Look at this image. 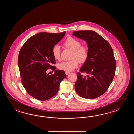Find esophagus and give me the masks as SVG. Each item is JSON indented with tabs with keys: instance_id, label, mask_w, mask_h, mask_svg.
<instances>
[{
	"instance_id": "1",
	"label": "esophagus",
	"mask_w": 134,
	"mask_h": 134,
	"mask_svg": "<svg viewBox=\"0 0 134 134\" xmlns=\"http://www.w3.org/2000/svg\"><path fill=\"white\" fill-rule=\"evenodd\" d=\"M69 74H70L69 72H66V75H68Z\"/></svg>"
}]
</instances>
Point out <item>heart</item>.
I'll return each instance as SVG.
<instances>
[{"label": "heart", "mask_w": 134, "mask_h": 134, "mask_svg": "<svg viewBox=\"0 0 134 134\" xmlns=\"http://www.w3.org/2000/svg\"><path fill=\"white\" fill-rule=\"evenodd\" d=\"M64 45L66 48L73 50L71 55L72 60L65 61L58 64V68L60 70L66 72H70L77 68L80 62H84L88 57V50L87 46H81L79 40L72 37H69L64 42ZM53 57L56 60H59L61 57V48L60 46L55 44L52 49Z\"/></svg>", "instance_id": "1"}]
</instances>
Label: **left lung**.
<instances>
[{
    "mask_svg": "<svg viewBox=\"0 0 134 134\" xmlns=\"http://www.w3.org/2000/svg\"><path fill=\"white\" fill-rule=\"evenodd\" d=\"M73 35L87 42L88 55L77 72L75 90L80 97L93 99L102 95L113 80L116 61L110 43L93 31H74ZM81 72L88 74L83 76Z\"/></svg>",
    "mask_w": 134,
    "mask_h": 134,
    "instance_id": "left-lung-1",
    "label": "left lung"
}]
</instances>
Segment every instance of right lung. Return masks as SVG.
<instances>
[{"label": "right lung", "mask_w": 134, "mask_h": 134, "mask_svg": "<svg viewBox=\"0 0 134 134\" xmlns=\"http://www.w3.org/2000/svg\"><path fill=\"white\" fill-rule=\"evenodd\" d=\"M65 34L66 31L40 32L29 38L20 49L18 66L21 83L29 94L37 100H46L54 96L66 77L65 71L52 66L56 62L52 53L53 47ZM50 68L55 73L49 75L46 70Z\"/></svg>", "instance_id": "right-lung-1"}]
</instances>
